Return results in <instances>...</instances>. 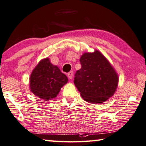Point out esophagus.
Instances as JSON below:
<instances>
[{"label":"esophagus","instance_id":"1","mask_svg":"<svg viewBox=\"0 0 146 146\" xmlns=\"http://www.w3.org/2000/svg\"><path fill=\"white\" fill-rule=\"evenodd\" d=\"M73 71H70L68 73V77L69 78V79H72L73 78Z\"/></svg>","mask_w":146,"mask_h":146}]
</instances>
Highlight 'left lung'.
<instances>
[{
    "instance_id": "obj_1",
    "label": "left lung",
    "mask_w": 146,
    "mask_h": 146,
    "mask_svg": "<svg viewBox=\"0 0 146 146\" xmlns=\"http://www.w3.org/2000/svg\"><path fill=\"white\" fill-rule=\"evenodd\" d=\"M80 63L82 67L76 71L74 83L86 101L103 103L114 95L118 76L100 52L84 53Z\"/></svg>"
}]
</instances>
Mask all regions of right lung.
Returning a JSON list of instances; mask_svg holds the SVG:
<instances>
[{"instance_id":"obj_1","label":"right lung","mask_w":146,"mask_h":146,"mask_svg":"<svg viewBox=\"0 0 146 146\" xmlns=\"http://www.w3.org/2000/svg\"><path fill=\"white\" fill-rule=\"evenodd\" d=\"M68 81V77L48 58L39 62L30 78V88L35 96L49 100L56 97L61 88Z\"/></svg>"}]
</instances>
